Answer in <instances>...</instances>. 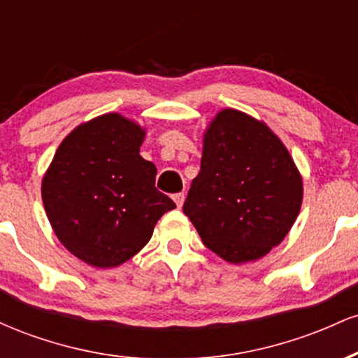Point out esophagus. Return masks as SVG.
I'll return each mask as SVG.
<instances>
[{
  "label": "esophagus",
  "instance_id": "1",
  "mask_svg": "<svg viewBox=\"0 0 358 358\" xmlns=\"http://www.w3.org/2000/svg\"><path fill=\"white\" fill-rule=\"evenodd\" d=\"M173 200H175V203L178 205V207H182V205H183V200H185V192L175 193V195H173Z\"/></svg>",
  "mask_w": 358,
  "mask_h": 358
}]
</instances>
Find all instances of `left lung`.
<instances>
[{"mask_svg": "<svg viewBox=\"0 0 358 358\" xmlns=\"http://www.w3.org/2000/svg\"><path fill=\"white\" fill-rule=\"evenodd\" d=\"M301 200V176L276 134L239 110L217 114L183 203L203 244L229 262L256 261L285 239Z\"/></svg>", "mask_w": 358, "mask_h": 358, "instance_id": "obj_1", "label": "left lung"}]
</instances>
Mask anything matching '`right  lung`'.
<instances>
[{
    "label": "right lung",
    "instance_id": "obj_1",
    "mask_svg": "<svg viewBox=\"0 0 358 358\" xmlns=\"http://www.w3.org/2000/svg\"><path fill=\"white\" fill-rule=\"evenodd\" d=\"M143 138L134 122L104 114L62 141L45 175L42 199L55 236L90 266L126 262L176 207L155 187L156 166L139 156Z\"/></svg>",
    "mask_w": 358,
    "mask_h": 358
}]
</instances>
